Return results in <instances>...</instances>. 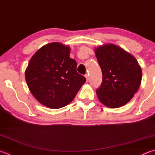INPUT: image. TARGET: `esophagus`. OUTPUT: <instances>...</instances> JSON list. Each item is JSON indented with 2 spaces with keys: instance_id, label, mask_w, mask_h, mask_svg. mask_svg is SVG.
<instances>
[{
  "instance_id": "1",
  "label": "esophagus",
  "mask_w": 155,
  "mask_h": 155,
  "mask_svg": "<svg viewBox=\"0 0 155 155\" xmlns=\"http://www.w3.org/2000/svg\"><path fill=\"white\" fill-rule=\"evenodd\" d=\"M85 78H86V79H87V82H89V75L88 74H85Z\"/></svg>"
}]
</instances>
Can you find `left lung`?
Masks as SVG:
<instances>
[{
	"mask_svg": "<svg viewBox=\"0 0 155 155\" xmlns=\"http://www.w3.org/2000/svg\"><path fill=\"white\" fill-rule=\"evenodd\" d=\"M102 72V85L96 90L98 99L111 108L125 105L137 91L142 81V69L131 53L114 44L95 49Z\"/></svg>",
	"mask_w": 155,
	"mask_h": 155,
	"instance_id": "1",
	"label": "left lung"
}]
</instances>
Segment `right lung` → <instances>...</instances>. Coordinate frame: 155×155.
<instances>
[{
	"label": "right lung",
	"mask_w": 155,
	"mask_h": 155,
	"mask_svg": "<svg viewBox=\"0 0 155 155\" xmlns=\"http://www.w3.org/2000/svg\"><path fill=\"white\" fill-rule=\"evenodd\" d=\"M70 52V47L62 43L47 44L34 54L25 71L31 94L50 108L70 104L86 81L77 72V61Z\"/></svg>",
	"instance_id": "add662e5"
}]
</instances>
